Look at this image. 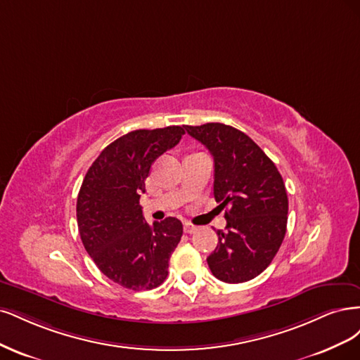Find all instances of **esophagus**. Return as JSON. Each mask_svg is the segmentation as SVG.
I'll return each instance as SVG.
<instances>
[{
    "mask_svg": "<svg viewBox=\"0 0 360 360\" xmlns=\"http://www.w3.org/2000/svg\"><path fill=\"white\" fill-rule=\"evenodd\" d=\"M197 230V227L195 226H193L191 223H184V231L185 233H194V231Z\"/></svg>",
    "mask_w": 360,
    "mask_h": 360,
    "instance_id": "esophagus-1",
    "label": "esophagus"
}]
</instances>
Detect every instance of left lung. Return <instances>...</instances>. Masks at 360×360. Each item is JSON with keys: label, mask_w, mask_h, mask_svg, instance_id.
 Returning <instances> with one entry per match:
<instances>
[{"label": "left lung", "mask_w": 360, "mask_h": 360, "mask_svg": "<svg viewBox=\"0 0 360 360\" xmlns=\"http://www.w3.org/2000/svg\"><path fill=\"white\" fill-rule=\"evenodd\" d=\"M214 157V197L226 211V230L207 257L218 280L245 283L260 275L280 250L287 230L288 199L274 161L245 133L207 122L185 125Z\"/></svg>", "instance_id": "obj_1"}]
</instances>
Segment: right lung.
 Segmentation results:
<instances>
[{
  "instance_id": "1",
  "label": "right lung",
  "mask_w": 360,
  "mask_h": 360,
  "mask_svg": "<svg viewBox=\"0 0 360 360\" xmlns=\"http://www.w3.org/2000/svg\"><path fill=\"white\" fill-rule=\"evenodd\" d=\"M184 129L134 130L101 150L88 169L76 205L86 252L109 280L130 290L163 284L182 223L169 217L148 224L139 205L154 161L176 146Z\"/></svg>"
}]
</instances>
